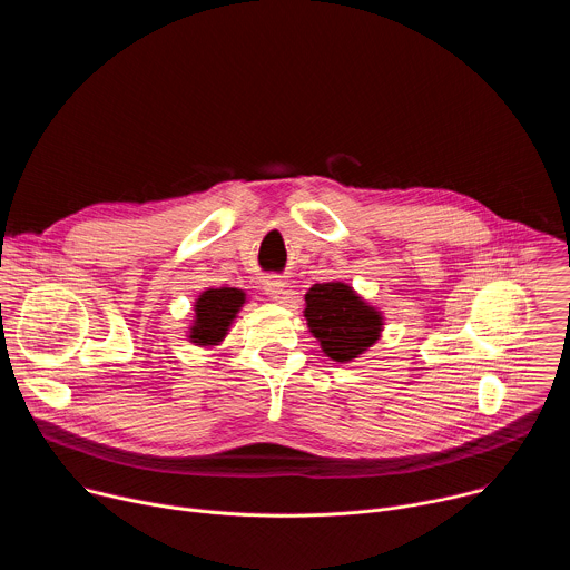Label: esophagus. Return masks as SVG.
I'll use <instances>...</instances> for the list:
<instances>
[{
	"mask_svg": "<svg viewBox=\"0 0 570 570\" xmlns=\"http://www.w3.org/2000/svg\"><path fill=\"white\" fill-rule=\"evenodd\" d=\"M264 291H266L273 299H277V302H284L286 295H288V286H286V282H284L282 275H268V277H264Z\"/></svg>",
	"mask_w": 570,
	"mask_h": 570,
	"instance_id": "esophagus-1",
	"label": "esophagus"
}]
</instances>
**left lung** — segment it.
<instances>
[{"label": "left lung", "instance_id": "8db88e82", "mask_svg": "<svg viewBox=\"0 0 570 570\" xmlns=\"http://www.w3.org/2000/svg\"><path fill=\"white\" fill-rule=\"evenodd\" d=\"M304 317L322 352L347 363L379 341L381 317L347 284H315L306 293Z\"/></svg>", "mask_w": 570, "mask_h": 570}]
</instances>
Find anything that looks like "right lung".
Here are the masks:
<instances>
[{"mask_svg":"<svg viewBox=\"0 0 570 570\" xmlns=\"http://www.w3.org/2000/svg\"><path fill=\"white\" fill-rule=\"evenodd\" d=\"M238 288H209L196 302V322L191 341L198 345H216L227 334V327L243 304Z\"/></svg>","mask_w":570,"mask_h":570,"instance_id":"right-lung-1","label":"right lung"}]
</instances>
